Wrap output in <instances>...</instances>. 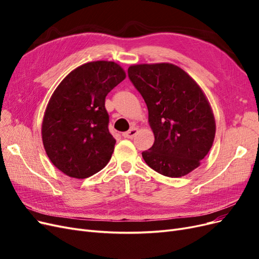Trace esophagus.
Masks as SVG:
<instances>
[{
	"label": "esophagus",
	"mask_w": 259,
	"mask_h": 259,
	"mask_svg": "<svg viewBox=\"0 0 259 259\" xmlns=\"http://www.w3.org/2000/svg\"><path fill=\"white\" fill-rule=\"evenodd\" d=\"M137 132H138V130H137L136 127H132L130 131L123 133L122 136H123L124 138H130V139H132V138H134V136L137 134Z\"/></svg>",
	"instance_id": "1"
}]
</instances>
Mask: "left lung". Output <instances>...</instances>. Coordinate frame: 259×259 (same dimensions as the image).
I'll return each instance as SVG.
<instances>
[{
    "label": "left lung",
    "mask_w": 259,
    "mask_h": 259,
    "mask_svg": "<svg viewBox=\"0 0 259 259\" xmlns=\"http://www.w3.org/2000/svg\"><path fill=\"white\" fill-rule=\"evenodd\" d=\"M131 82L148 108L154 134L145 162L159 174L176 178L200 165L213 145L216 124L204 93L173 64H143L127 70Z\"/></svg>",
    "instance_id": "obj_1"
}]
</instances>
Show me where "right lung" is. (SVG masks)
Segmentation results:
<instances>
[{"mask_svg": "<svg viewBox=\"0 0 259 259\" xmlns=\"http://www.w3.org/2000/svg\"><path fill=\"white\" fill-rule=\"evenodd\" d=\"M126 74L113 61H92L70 72L55 90L42 123L51 162L73 178H88L111 159L115 139L108 128V93Z\"/></svg>", "mask_w": 259, "mask_h": 259, "instance_id": "add662e5", "label": "right lung"}]
</instances>
